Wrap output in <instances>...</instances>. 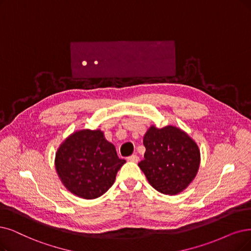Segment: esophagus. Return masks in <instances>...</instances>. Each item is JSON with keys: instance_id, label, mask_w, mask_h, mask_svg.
Returning a JSON list of instances; mask_svg holds the SVG:
<instances>
[{"instance_id": "esophagus-1", "label": "esophagus", "mask_w": 251, "mask_h": 251, "mask_svg": "<svg viewBox=\"0 0 251 251\" xmlns=\"http://www.w3.org/2000/svg\"><path fill=\"white\" fill-rule=\"evenodd\" d=\"M127 160H128V162L138 163V160H139V156H138V155H136V154H133V155H131V156H128V157H127Z\"/></svg>"}]
</instances>
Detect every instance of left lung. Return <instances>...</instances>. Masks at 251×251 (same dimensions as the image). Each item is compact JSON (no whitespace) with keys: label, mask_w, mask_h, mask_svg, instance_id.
<instances>
[{"label":"left lung","mask_w":251,"mask_h":251,"mask_svg":"<svg viewBox=\"0 0 251 251\" xmlns=\"http://www.w3.org/2000/svg\"><path fill=\"white\" fill-rule=\"evenodd\" d=\"M143 144L146 151L138 166L157 192L177 195L193 182L201 153L195 140L181 128L151 126L144 135Z\"/></svg>","instance_id":"left-lung-1"}]
</instances>
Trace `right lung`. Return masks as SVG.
Here are the masks:
<instances>
[{"label":"right lung","instance_id":"add662e5","mask_svg":"<svg viewBox=\"0 0 251 251\" xmlns=\"http://www.w3.org/2000/svg\"><path fill=\"white\" fill-rule=\"evenodd\" d=\"M126 163L101 129H79L65 139L55 152L56 173L73 195L93 200L112 186Z\"/></svg>","mask_w":251,"mask_h":251}]
</instances>
